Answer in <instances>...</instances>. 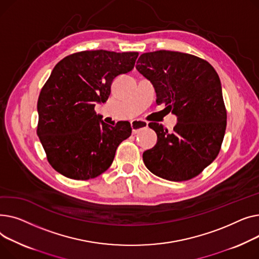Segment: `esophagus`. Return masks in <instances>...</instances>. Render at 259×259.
Instances as JSON below:
<instances>
[{"label": "esophagus", "instance_id": "34e87169", "mask_svg": "<svg viewBox=\"0 0 259 259\" xmlns=\"http://www.w3.org/2000/svg\"><path fill=\"white\" fill-rule=\"evenodd\" d=\"M131 126H132V130H133V134H137V133H139L140 131L146 128L148 126V123L146 122V121L137 119V120L132 121Z\"/></svg>", "mask_w": 259, "mask_h": 259}]
</instances>
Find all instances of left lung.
Returning <instances> with one entry per match:
<instances>
[{
	"mask_svg": "<svg viewBox=\"0 0 259 259\" xmlns=\"http://www.w3.org/2000/svg\"><path fill=\"white\" fill-rule=\"evenodd\" d=\"M136 69L153 83L157 104L165 103L178 117L171 132L148 123L158 140L143 153L147 169L174 182L200 175L218 157L227 125L217 71L205 59L167 50L143 53Z\"/></svg>",
	"mask_w": 259,
	"mask_h": 259,
	"instance_id": "1",
	"label": "left lung"
}]
</instances>
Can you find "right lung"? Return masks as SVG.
<instances>
[{
	"label": "right lung",
	"instance_id": "add662e5",
	"mask_svg": "<svg viewBox=\"0 0 259 259\" xmlns=\"http://www.w3.org/2000/svg\"><path fill=\"white\" fill-rule=\"evenodd\" d=\"M138 52L106 50L71 54L54 67L37 100V136L48 162L63 176L89 180L113 163L116 149L132 134L131 123L115 126L96 115L95 103L111 94L113 80L134 69Z\"/></svg>",
	"mask_w": 259,
	"mask_h": 259
}]
</instances>
